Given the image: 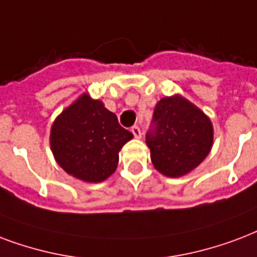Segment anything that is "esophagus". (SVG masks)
<instances>
[{"label":"esophagus","mask_w":257,"mask_h":257,"mask_svg":"<svg viewBox=\"0 0 257 257\" xmlns=\"http://www.w3.org/2000/svg\"><path fill=\"white\" fill-rule=\"evenodd\" d=\"M131 132L133 133V136L136 137V139H140V137H142V131H140V128H139L137 125H135V126L131 128Z\"/></svg>","instance_id":"obj_1"}]
</instances>
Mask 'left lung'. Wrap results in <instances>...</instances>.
Instances as JSON below:
<instances>
[{
	"mask_svg": "<svg viewBox=\"0 0 257 257\" xmlns=\"http://www.w3.org/2000/svg\"><path fill=\"white\" fill-rule=\"evenodd\" d=\"M151 160L163 175L178 178L195 168L210 152V120L187 99L175 95L160 99L146 135Z\"/></svg>",
	"mask_w": 257,
	"mask_h": 257,
	"instance_id": "8db88e82",
	"label": "left lung"
}]
</instances>
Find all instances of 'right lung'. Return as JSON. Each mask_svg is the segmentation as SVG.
<instances>
[{
	"mask_svg": "<svg viewBox=\"0 0 257 257\" xmlns=\"http://www.w3.org/2000/svg\"><path fill=\"white\" fill-rule=\"evenodd\" d=\"M132 137L114 113L85 94L55 120L51 150L67 174L85 182H102L115 171L118 151Z\"/></svg>",
	"mask_w": 257,
	"mask_h": 257,
	"instance_id": "add662e5",
	"label": "right lung"
}]
</instances>
